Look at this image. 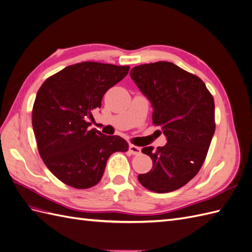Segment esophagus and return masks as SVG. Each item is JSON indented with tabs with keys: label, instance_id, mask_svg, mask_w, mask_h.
<instances>
[{
	"label": "esophagus",
	"instance_id": "obj_1",
	"mask_svg": "<svg viewBox=\"0 0 252 252\" xmlns=\"http://www.w3.org/2000/svg\"><path fill=\"white\" fill-rule=\"evenodd\" d=\"M129 151H130L131 155H134V156H139V155H141V152H142L140 147L133 146V145H130V146H129Z\"/></svg>",
	"mask_w": 252,
	"mask_h": 252
}]
</instances>
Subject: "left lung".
Listing matches in <instances>:
<instances>
[{
	"label": "left lung",
	"mask_w": 252,
	"mask_h": 252,
	"mask_svg": "<svg viewBox=\"0 0 252 252\" xmlns=\"http://www.w3.org/2000/svg\"><path fill=\"white\" fill-rule=\"evenodd\" d=\"M130 77L151 103L152 122L161 126L167 143L142 152L152 159L139 182L158 193L177 190L195 177L216 130L215 101L204 82L170 62L133 67Z\"/></svg>",
	"instance_id": "left-lung-1"
}]
</instances>
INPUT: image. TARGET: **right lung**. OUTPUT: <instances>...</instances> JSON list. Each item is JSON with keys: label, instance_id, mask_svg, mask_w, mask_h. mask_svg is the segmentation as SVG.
Wrapping results in <instances>:
<instances>
[{"label": "right lung", "instance_id": "add662e5", "mask_svg": "<svg viewBox=\"0 0 252 252\" xmlns=\"http://www.w3.org/2000/svg\"><path fill=\"white\" fill-rule=\"evenodd\" d=\"M128 70L129 66L78 63L51 75L37 91L32 108L37 149L47 168L66 185H96L113 152L128 150L124 139L90 129L88 122L106 91Z\"/></svg>", "mask_w": 252, "mask_h": 252}]
</instances>
